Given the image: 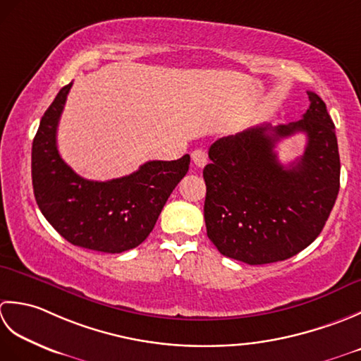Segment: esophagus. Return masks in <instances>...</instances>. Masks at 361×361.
I'll list each match as a JSON object with an SVG mask.
<instances>
[{"label":"esophagus","mask_w":361,"mask_h":361,"mask_svg":"<svg viewBox=\"0 0 361 361\" xmlns=\"http://www.w3.org/2000/svg\"><path fill=\"white\" fill-rule=\"evenodd\" d=\"M191 160H193V164L197 168H202L205 166V164H207V154H205V151L202 149H195L191 152Z\"/></svg>","instance_id":"esophagus-1"}]
</instances>
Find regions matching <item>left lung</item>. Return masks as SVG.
Returning a JSON list of instances; mask_svg holds the SVG:
<instances>
[{"mask_svg": "<svg viewBox=\"0 0 361 361\" xmlns=\"http://www.w3.org/2000/svg\"><path fill=\"white\" fill-rule=\"evenodd\" d=\"M302 120L243 130L210 146L212 164L204 218L218 251L247 264L286 260L316 240L340 190V154L334 121L318 94L307 92ZM298 131L306 151L288 167L274 151L277 141Z\"/></svg>", "mask_w": 361, "mask_h": 361, "instance_id": "1", "label": "left lung"}]
</instances>
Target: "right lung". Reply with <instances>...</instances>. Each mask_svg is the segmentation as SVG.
Segmentation results:
<instances>
[{
  "label": "right lung",
  "mask_w": 361,
  "mask_h": 361,
  "mask_svg": "<svg viewBox=\"0 0 361 361\" xmlns=\"http://www.w3.org/2000/svg\"><path fill=\"white\" fill-rule=\"evenodd\" d=\"M73 82L61 88L42 116L32 142V187L48 223L71 245L120 254L137 247L156 226L190 156L151 160L124 178L98 182L80 178L57 149V124Z\"/></svg>",
  "instance_id": "right-lung-1"
}]
</instances>
